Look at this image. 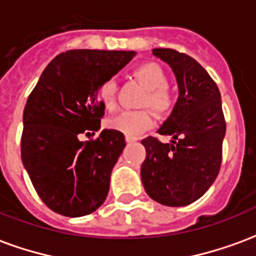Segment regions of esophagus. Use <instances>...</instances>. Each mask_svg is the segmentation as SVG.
I'll return each mask as SVG.
<instances>
[{
  "label": "esophagus",
  "mask_w": 256,
  "mask_h": 256,
  "mask_svg": "<svg viewBox=\"0 0 256 256\" xmlns=\"http://www.w3.org/2000/svg\"><path fill=\"white\" fill-rule=\"evenodd\" d=\"M126 141H128V142H134V141H137V137H133V136H126Z\"/></svg>",
  "instance_id": "esophagus-1"
}]
</instances>
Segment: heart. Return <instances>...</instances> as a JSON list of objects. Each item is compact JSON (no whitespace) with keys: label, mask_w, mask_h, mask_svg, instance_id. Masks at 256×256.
Here are the masks:
<instances>
[{"label":"heart","mask_w":256,"mask_h":256,"mask_svg":"<svg viewBox=\"0 0 256 256\" xmlns=\"http://www.w3.org/2000/svg\"><path fill=\"white\" fill-rule=\"evenodd\" d=\"M134 76L148 90L144 106H150L158 114H168L174 106V97L167 88V76L156 63H144L134 68ZM98 98L106 110H114L116 102V82L108 79L98 88ZM154 118L150 111H122L108 120V126L128 136H136L150 128Z\"/></svg>","instance_id":"obj_1"}]
</instances>
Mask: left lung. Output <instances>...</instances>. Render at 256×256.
Segmentation results:
<instances>
[{
    "label": "left lung",
    "instance_id": "8db88e82",
    "mask_svg": "<svg viewBox=\"0 0 256 256\" xmlns=\"http://www.w3.org/2000/svg\"><path fill=\"white\" fill-rule=\"evenodd\" d=\"M152 54L172 70L178 98L158 130L172 136L170 144L155 137L141 141L146 150L141 181L155 202L182 207L202 198L220 172L226 132L220 93L208 72L188 54L163 48L152 49Z\"/></svg>",
    "mask_w": 256,
    "mask_h": 256
}]
</instances>
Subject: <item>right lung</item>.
I'll use <instances>...</instances> for the list:
<instances>
[{"instance_id": "obj_1", "label": "right lung", "mask_w": 256, "mask_h": 256, "mask_svg": "<svg viewBox=\"0 0 256 256\" xmlns=\"http://www.w3.org/2000/svg\"><path fill=\"white\" fill-rule=\"evenodd\" d=\"M133 50L75 49L53 58L27 98L22 162L38 196L66 216H84L104 203L112 168L126 146L124 136L104 128L106 106L97 97L102 82L136 56ZM94 134V133H93Z\"/></svg>"}]
</instances>
